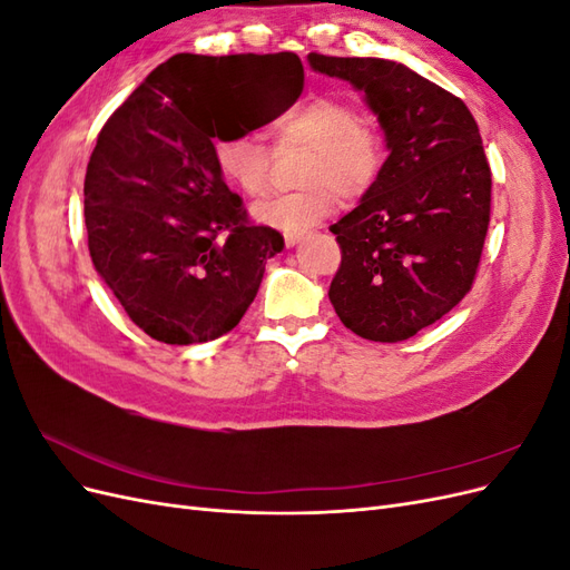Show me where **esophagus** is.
Returning a JSON list of instances; mask_svg holds the SVG:
<instances>
[{
	"instance_id": "obj_1",
	"label": "esophagus",
	"mask_w": 570,
	"mask_h": 570,
	"mask_svg": "<svg viewBox=\"0 0 570 570\" xmlns=\"http://www.w3.org/2000/svg\"><path fill=\"white\" fill-rule=\"evenodd\" d=\"M302 233H285V245L287 247H295V245H299L302 243Z\"/></svg>"
}]
</instances>
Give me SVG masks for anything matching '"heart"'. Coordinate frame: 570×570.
<instances>
[{
    "mask_svg": "<svg viewBox=\"0 0 570 570\" xmlns=\"http://www.w3.org/2000/svg\"><path fill=\"white\" fill-rule=\"evenodd\" d=\"M283 142L308 147L297 193L271 195L252 214L264 226L283 233H306L335 212L337 195L358 199L381 178L385 166V140L381 130L361 120L350 99L318 95L292 109L281 124ZM214 159L220 176L239 193L258 197L271 185V154L254 132L220 135L214 142Z\"/></svg>",
    "mask_w": 570,
    "mask_h": 570,
    "instance_id": "1",
    "label": "heart"
}]
</instances>
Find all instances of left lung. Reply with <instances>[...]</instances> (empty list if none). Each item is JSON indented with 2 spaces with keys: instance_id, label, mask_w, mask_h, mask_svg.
I'll return each instance as SVG.
<instances>
[{
  "instance_id": "obj_1",
  "label": "left lung",
  "mask_w": 570,
  "mask_h": 570,
  "mask_svg": "<svg viewBox=\"0 0 570 570\" xmlns=\"http://www.w3.org/2000/svg\"><path fill=\"white\" fill-rule=\"evenodd\" d=\"M314 71L366 97L390 157L342 216L335 314L358 337L402 342L469 295L490 226L492 174L478 124L459 97L387 59L308 55Z\"/></svg>"
}]
</instances>
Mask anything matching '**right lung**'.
I'll return each mask as SVG.
<instances>
[{
	"instance_id": "right-lung-1",
	"label": "right lung",
	"mask_w": 570,
	"mask_h": 570,
	"mask_svg": "<svg viewBox=\"0 0 570 570\" xmlns=\"http://www.w3.org/2000/svg\"><path fill=\"white\" fill-rule=\"evenodd\" d=\"M297 55H176L101 128L85 174L92 264L130 321L166 344L230 333L285 243L252 226L214 159L220 135L252 132L295 105Z\"/></svg>"
}]
</instances>
